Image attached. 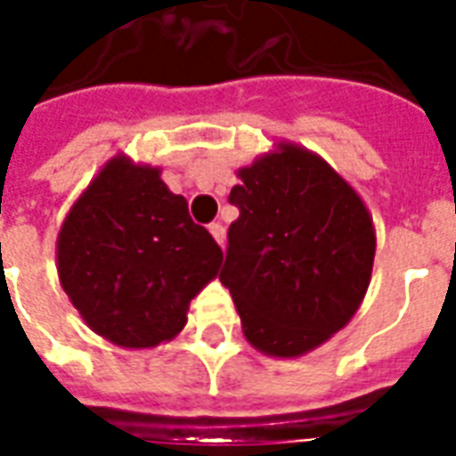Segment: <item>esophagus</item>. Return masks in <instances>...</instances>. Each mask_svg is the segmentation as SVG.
Listing matches in <instances>:
<instances>
[{"label": "esophagus", "mask_w": 456, "mask_h": 456, "mask_svg": "<svg viewBox=\"0 0 456 456\" xmlns=\"http://www.w3.org/2000/svg\"><path fill=\"white\" fill-rule=\"evenodd\" d=\"M209 234L215 237V241H217L219 247L224 244V227H222V222H212V224H209Z\"/></svg>", "instance_id": "esophagus-1"}]
</instances>
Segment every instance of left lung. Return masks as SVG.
I'll list each match as a JSON object with an SVG mask.
<instances>
[{"mask_svg":"<svg viewBox=\"0 0 456 456\" xmlns=\"http://www.w3.org/2000/svg\"><path fill=\"white\" fill-rule=\"evenodd\" d=\"M239 178L219 281L258 352L300 356L362 305L376 254L371 215L332 166L296 143H278Z\"/></svg>","mask_w":456,"mask_h":456,"instance_id":"obj_1","label":"left lung"}]
</instances>
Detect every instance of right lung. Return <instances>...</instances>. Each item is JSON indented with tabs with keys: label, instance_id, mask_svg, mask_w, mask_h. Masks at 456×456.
Returning <instances> with one entry per match:
<instances>
[{
	"label": "right lung",
	"instance_id": "add662e5",
	"mask_svg": "<svg viewBox=\"0 0 456 456\" xmlns=\"http://www.w3.org/2000/svg\"><path fill=\"white\" fill-rule=\"evenodd\" d=\"M58 276L87 327L146 349L188 322V305L217 278L222 248L190 219L160 170L117 156L77 198L58 234Z\"/></svg>",
	"mask_w": 456,
	"mask_h": 456
}]
</instances>
